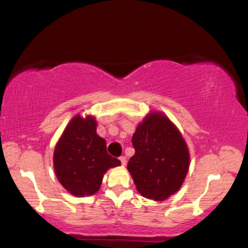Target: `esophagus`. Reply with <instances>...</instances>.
<instances>
[{
  "label": "esophagus",
  "instance_id": "obj_1",
  "mask_svg": "<svg viewBox=\"0 0 248 248\" xmlns=\"http://www.w3.org/2000/svg\"><path fill=\"white\" fill-rule=\"evenodd\" d=\"M119 160H120V162H121V164H122V166H126V163H127V160H126V157H124V156H121V157L119 158Z\"/></svg>",
  "mask_w": 248,
  "mask_h": 248
}]
</instances>
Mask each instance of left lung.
Listing matches in <instances>:
<instances>
[{
  "label": "left lung",
  "instance_id": "left-lung-1",
  "mask_svg": "<svg viewBox=\"0 0 248 248\" xmlns=\"http://www.w3.org/2000/svg\"><path fill=\"white\" fill-rule=\"evenodd\" d=\"M135 154L128 162L136 189L143 197L164 201L177 192L189 170L187 146L166 115L153 112L132 138Z\"/></svg>",
  "mask_w": 248,
  "mask_h": 248
}]
</instances>
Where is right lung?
Masks as SVG:
<instances>
[{"label": "right lung", "mask_w": 248, "mask_h": 248, "mask_svg": "<svg viewBox=\"0 0 248 248\" xmlns=\"http://www.w3.org/2000/svg\"><path fill=\"white\" fill-rule=\"evenodd\" d=\"M106 150V141L96 134L93 116L76 115L56 144L53 167L56 176L73 196H91L100 189L104 173L120 166Z\"/></svg>", "instance_id": "obj_1"}]
</instances>
